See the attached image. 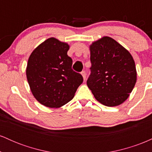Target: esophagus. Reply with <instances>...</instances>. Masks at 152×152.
Listing matches in <instances>:
<instances>
[{"label": "esophagus", "instance_id": "34e87169", "mask_svg": "<svg viewBox=\"0 0 152 152\" xmlns=\"http://www.w3.org/2000/svg\"><path fill=\"white\" fill-rule=\"evenodd\" d=\"M81 75H82V76H83V81H86V72H85V71H82V72H81Z\"/></svg>", "mask_w": 152, "mask_h": 152}]
</instances>
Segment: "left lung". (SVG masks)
Masks as SVG:
<instances>
[{"mask_svg":"<svg viewBox=\"0 0 152 152\" xmlns=\"http://www.w3.org/2000/svg\"><path fill=\"white\" fill-rule=\"evenodd\" d=\"M91 74L87 86L95 99L106 106L121 104L137 82L135 62L117 41L104 36L90 45Z\"/></svg>","mask_w":152,"mask_h":152,"instance_id":"left-lung-1","label":"left lung"}]
</instances>
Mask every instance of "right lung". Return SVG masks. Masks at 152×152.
I'll return each instance as SVG.
<instances>
[{"label":"right lung","mask_w":152,"mask_h":152,"mask_svg":"<svg viewBox=\"0 0 152 152\" xmlns=\"http://www.w3.org/2000/svg\"><path fill=\"white\" fill-rule=\"evenodd\" d=\"M69 45L49 38L29 56L26 77L35 99L42 105L59 108L74 98L83 77L71 69Z\"/></svg>","instance_id":"obj_1"}]
</instances>
